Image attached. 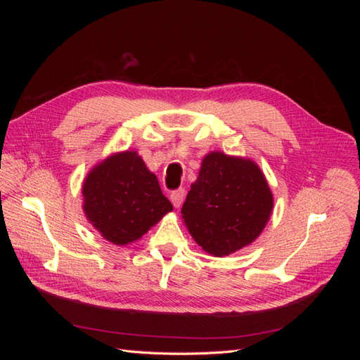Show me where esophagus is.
I'll list each match as a JSON object with an SVG mask.
<instances>
[{"label": "esophagus", "instance_id": "34e87169", "mask_svg": "<svg viewBox=\"0 0 360 360\" xmlns=\"http://www.w3.org/2000/svg\"><path fill=\"white\" fill-rule=\"evenodd\" d=\"M184 189H179V191H174L172 193H171V202H172V205L176 207V209H179V207L183 204V201H184Z\"/></svg>", "mask_w": 360, "mask_h": 360}]
</instances>
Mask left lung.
<instances>
[{"label": "left lung", "mask_w": 360, "mask_h": 360, "mask_svg": "<svg viewBox=\"0 0 360 360\" xmlns=\"http://www.w3.org/2000/svg\"><path fill=\"white\" fill-rule=\"evenodd\" d=\"M274 210L264 172L249 158L205 155L181 207L189 234L213 257H226L257 240Z\"/></svg>", "instance_id": "obj_1"}]
</instances>
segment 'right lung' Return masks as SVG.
Masks as SVG:
<instances>
[{
  "label": "right lung",
  "instance_id": "add662e5",
  "mask_svg": "<svg viewBox=\"0 0 360 360\" xmlns=\"http://www.w3.org/2000/svg\"><path fill=\"white\" fill-rule=\"evenodd\" d=\"M82 210L97 233L117 246L139 240L172 204L135 150L97 162L82 183Z\"/></svg>",
  "mask_w": 360,
  "mask_h": 360
}]
</instances>
